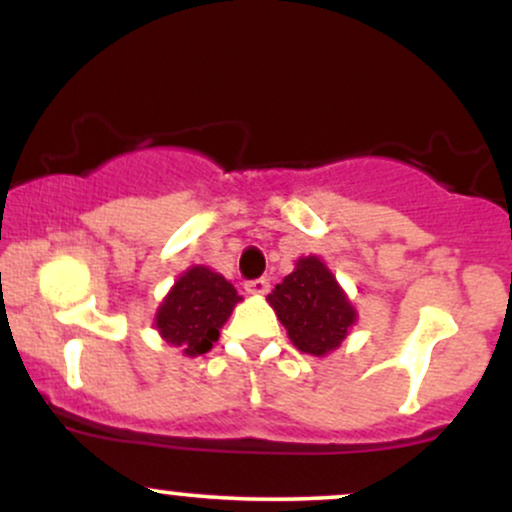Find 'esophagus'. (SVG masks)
I'll return each instance as SVG.
<instances>
[{
    "mask_svg": "<svg viewBox=\"0 0 512 512\" xmlns=\"http://www.w3.org/2000/svg\"><path fill=\"white\" fill-rule=\"evenodd\" d=\"M245 291L257 293V296H260V293H267L269 291V279H264V276H257V279L245 281Z\"/></svg>",
    "mask_w": 512,
    "mask_h": 512,
    "instance_id": "34e87169",
    "label": "esophagus"
}]
</instances>
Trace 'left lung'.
<instances>
[{"label": "left lung", "instance_id": "obj_1", "mask_svg": "<svg viewBox=\"0 0 512 512\" xmlns=\"http://www.w3.org/2000/svg\"><path fill=\"white\" fill-rule=\"evenodd\" d=\"M267 301L289 332L291 342L305 354L322 356L344 342L356 322V310L339 289L330 269L317 257H303L284 276Z\"/></svg>", "mask_w": 512, "mask_h": 512}]
</instances>
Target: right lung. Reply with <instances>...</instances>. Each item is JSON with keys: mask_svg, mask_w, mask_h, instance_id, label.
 I'll use <instances>...</instances> for the list:
<instances>
[{"mask_svg": "<svg viewBox=\"0 0 512 512\" xmlns=\"http://www.w3.org/2000/svg\"><path fill=\"white\" fill-rule=\"evenodd\" d=\"M238 301L231 281L207 267H192L175 281L158 308L156 327L166 342L180 346L182 354H207Z\"/></svg>", "mask_w": 512, "mask_h": 512, "instance_id": "obj_1", "label": "right lung"}]
</instances>
